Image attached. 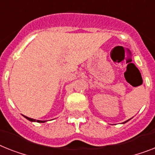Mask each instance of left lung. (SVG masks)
<instances>
[{"label": "left lung", "instance_id": "obj_1", "mask_svg": "<svg viewBox=\"0 0 155 155\" xmlns=\"http://www.w3.org/2000/svg\"><path fill=\"white\" fill-rule=\"evenodd\" d=\"M130 120H131V119H129V120H127V121H125V122H124V123H123V124H125V123H127V121Z\"/></svg>", "mask_w": 155, "mask_h": 155}]
</instances>
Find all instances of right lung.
Returning <instances> with one entry per match:
<instances>
[{"instance_id":"add662e5","label":"right lung","mask_w":155,"mask_h":155,"mask_svg":"<svg viewBox=\"0 0 155 155\" xmlns=\"http://www.w3.org/2000/svg\"><path fill=\"white\" fill-rule=\"evenodd\" d=\"M23 116H24V115H23ZM24 116L27 119V120H28L29 121H31V122H38V123H45V122H47L46 120H34V119L29 118V117H28V116Z\"/></svg>"}]
</instances>
